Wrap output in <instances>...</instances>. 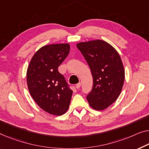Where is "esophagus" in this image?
Listing matches in <instances>:
<instances>
[{"label": "esophagus", "mask_w": 149, "mask_h": 149, "mask_svg": "<svg viewBox=\"0 0 149 149\" xmlns=\"http://www.w3.org/2000/svg\"><path fill=\"white\" fill-rule=\"evenodd\" d=\"M80 86H81V83H80V82H79V83H77L76 85H75V87H76L77 89H79V88H80Z\"/></svg>", "instance_id": "esophagus-1"}]
</instances>
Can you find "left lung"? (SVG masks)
Wrapping results in <instances>:
<instances>
[{
  "instance_id": "obj_1",
  "label": "left lung",
  "mask_w": 149,
  "mask_h": 149,
  "mask_svg": "<svg viewBox=\"0 0 149 149\" xmlns=\"http://www.w3.org/2000/svg\"><path fill=\"white\" fill-rule=\"evenodd\" d=\"M90 66L93 87L87 95L90 106L102 110L112 104L120 96L124 81V70L116 50L102 40L77 44Z\"/></svg>"
}]
</instances>
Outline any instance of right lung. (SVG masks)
I'll list each match as a JSON object with an SVG mask.
<instances>
[{
    "mask_svg": "<svg viewBox=\"0 0 149 149\" xmlns=\"http://www.w3.org/2000/svg\"><path fill=\"white\" fill-rule=\"evenodd\" d=\"M70 49L68 43L42 47L35 53L26 72V81L31 96L41 109L60 116L70 106L73 91L58 67Z\"/></svg>",
    "mask_w": 149,
    "mask_h": 149,
    "instance_id": "add662e5",
    "label": "right lung"
}]
</instances>
